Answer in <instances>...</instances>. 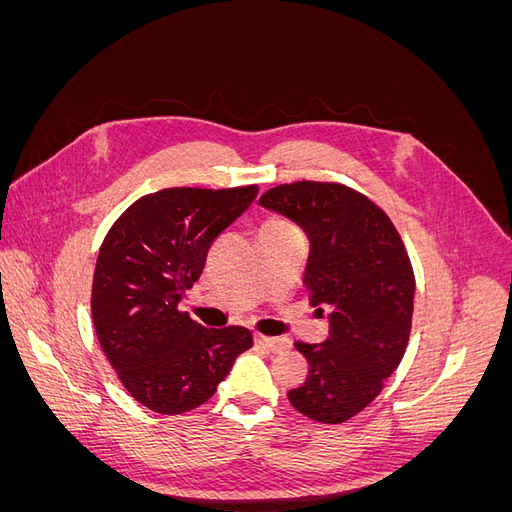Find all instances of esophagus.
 Masks as SVG:
<instances>
[{
    "instance_id": "34e87169",
    "label": "esophagus",
    "mask_w": 512,
    "mask_h": 512,
    "mask_svg": "<svg viewBox=\"0 0 512 512\" xmlns=\"http://www.w3.org/2000/svg\"><path fill=\"white\" fill-rule=\"evenodd\" d=\"M254 339H256L258 346H265V348H269L273 352H280V350L290 348V339H286V337H269V335L256 333Z\"/></svg>"
}]
</instances>
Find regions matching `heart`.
Returning <instances> with one entry per match:
<instances>
[{"instance_id":"heart-1","label":"heart","mask_w":512,"mask_h":512,"mask_svg":"<svg viewBox=\"0 0 512 512\" xmlns=\"http://www.w3.org/2000/svg\"><path fill=\"white\" fill-rule=\"evenodd\" d=\"M265 226H277V228H288L290 224H288V222H284V220H271V222H267Z\"/></svg>"}]
</instances>
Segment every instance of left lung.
<instances>
[{
  "mask_svg": "<svg viewBox=\"0 0 512 512\" xmlns=\"http://www.w3.org/2000/svg\"><path fill=\"white\" fill-rule=\"evenodd\" d=\"M258 203L297 222L309 237L305 288L322 314V344L297 342L307 378L288 391L312 421L344 423L374 401L410 339L414 271L397 228L374 200L342 183L275 185Z\"/></svg>",
  "mask_w": 512,
  "mask_h": 512,
  "instance_id": "1",
  "label": "left lung"
}]
</instances>
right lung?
<instances>
[{
  "label": "right lung",
  "mask_w": 512,
  "mask_h": 512,
  "mask_svg": "<svg viewBox=\"0 0 512 512\" xmlns=\"http://www.w3.org/2000/svg\"><path fill=\"white\" fill-rule=\"evenodd\" d=\"M258 185L166 188L138 198L106 232L91 286L98 342L126 391L153 412L198 408L252 348L245 327L207 329L179 301L211 243L254 203Z\"/></svg>",
  "instance_id": "add662e5"
}]
</instances>
